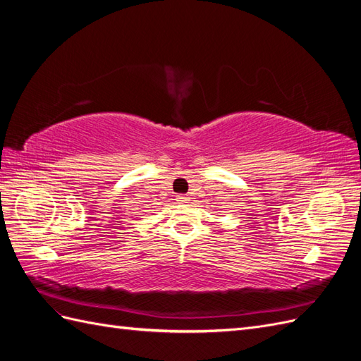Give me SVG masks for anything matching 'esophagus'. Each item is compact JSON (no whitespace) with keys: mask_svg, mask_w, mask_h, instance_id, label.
I'll list each match as a JSON object with an SVG mask.
<instances>
[{"mask_svg":"<svg viewBox=\"0 0 361 361\" xmlns=\"http://www.w3.org/2000/svg\"><path fill=\"white\" fill-rule=\"evenodd\" d=\"M176 200L179 202V203H187L188 202V197H185V195H176Z\"/></svg>","mask_w":361,"mask_h":361,"instance_id":"1","label":"esophagus"}]
</instances>
